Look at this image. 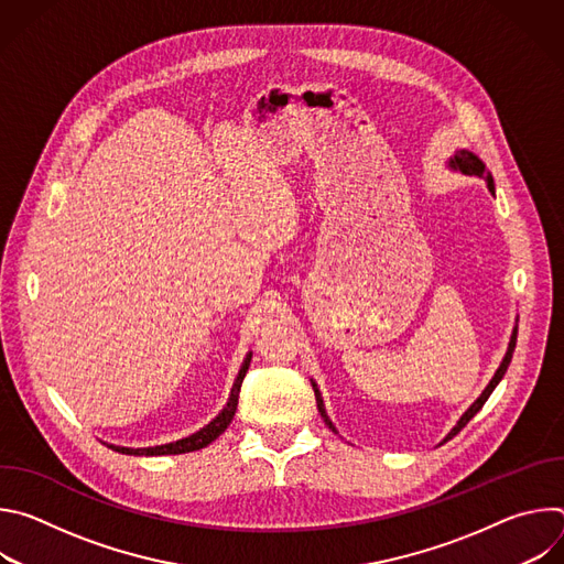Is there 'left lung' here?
Returning <instances> with one entry per match:
<instances>
[{
    "mask_svg": "<svg viewBox=\"0 0 564 564\" xmlns=\"http://www.w3.org/2000/svg\"><path fill=\"white\" fill-rule=\"evenodd\" d=\"M448 167L451 170H455V172H462V174H466V176H477V178H485L487 181V187H489V192L491 194H496V185H494V176L487 172V165L481 163V160L473 153V151H466V149H459V151H455V155L448 160ZM516 339H518V326L513 328V335H511V341H509V350H507V355H505V359H502V364H500V368L496 370V375H494V379L489 381V386L481 390V394L473 401V406L459 417V422L453 426V431L446 435V440L444 442H448V440H453L473 417H475V413L485 406V401L491 397V392L496 390V386L502 381V377H505V372H507V368H509V364H511V357H513V350H516ZM312 388H314V397H316V409H318V413H321V417H324V422L328 424V429H333L335 433H337V429H335V424L330 422V417L326 415V409H324V399H321V392H318V388H316V383L312 381Z\"/></svg>",
    "mask_w": 564,
    "mask_h": 564,
    "instance_id": "obj_1",
    "label": "left lung"
}]
</instances>
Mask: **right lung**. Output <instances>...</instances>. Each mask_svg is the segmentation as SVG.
I'll use <instances>...</instances> for the list:
<instances>
[{"label":"right lung","instance_id":"obj_1","mask_svg":"<svg viewBox=\"0 0 564 564\" xmlns=\"http://www.w3.org/2000/svg\"><path fill=\"white\" fill-rule=\"evenodd\" d=\"M250 361H252V352H248L243 366H240L238 370V377L231 386V392H229V399H227V406L205 426L200 429L198 433L189 435V437H183L178 442H172V444H163V446H149V448H127V446H113V444H107L109 448L118 451V453H124V455H181V453H192V451H198V448H205L207 444H212L220 433H225V429L231 424L234 420V413H236V406H238V392H240V383H243L246 379V372L250 368Z\"/></svg>","mask_w":564,"mask_h":564}]
</instances>
